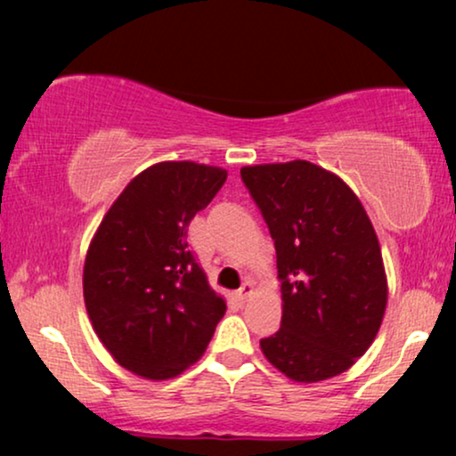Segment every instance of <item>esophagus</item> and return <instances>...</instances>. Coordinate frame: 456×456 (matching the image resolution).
Segmentation results:
<instances>
[{
    "label": "esophagus",
    "mask_w": 456,
    "mask_h": 456,
    "mask_svg": "<svg viewBox=\"0 0 456 456\" xmlns=\"http://www.w3.org/2000/svg\"><path fill=\"white\" fill-rule=\"evenodd\" d=\"M253 290H255V289H253V282H251V280H247V282L242 284L239 290H236V297H239L240 301H245V298H248V297L253 295Z\"/></svg>",
    "instance_id": "1"
}]
</instances>
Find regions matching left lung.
<instances>
[{
	"mask_svg": "<svg viewBox=\"0 0 456 456\" xmlns=\"http://www.w3.org/2000/svg\"><path fill=\"white\" fill-rule=\"evenodd\" d=\"M270 228L282 323L259 342L295 382L354 365L382 326L388 282L370 216L345 180L305 159L240 167Z\"/></svg>",
	"mask_w": 456,
	"mask_h": 456,
	"instance_id": "1",
	"label": "left lung"
}]
</instances>
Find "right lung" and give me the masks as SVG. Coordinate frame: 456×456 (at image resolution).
<instances>
[{
	"label": "right lung",
	"mask_w": 456,
	"mask_h": 456,
	"mask_svg": "<svg viewBox=\"0 0 456 456\" xmlns=\"http://www.w3.org/2000/svg\"><path fill=\"white\" fill-rule=\"evenodd\" d=\"M226 176L216 166L159 161L130 180L93 236L86 314L116 363L136 376L176 378L203 357L226 314L186 240Z\"/></svg>",
	"instance_id": "1"
}]
</instances>
